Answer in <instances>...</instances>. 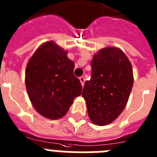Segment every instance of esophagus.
<instances>
[{
	"instance_id": "34e87169",
	"label": "esophagus",
	"mask_w": 157,
	"mask_h": 157,
	"mask_svg": "<svg viewBox=\"0 0 157 157\" xmlns=\"http://www.w3.org/2000/svg\"><path fill=\"white\" fill-rule=\"evenodd\" d=\"M80 81H81V85L84 86V85H85V77H84V76H81V77H80Z\"/></svg>"
}]
</instances>
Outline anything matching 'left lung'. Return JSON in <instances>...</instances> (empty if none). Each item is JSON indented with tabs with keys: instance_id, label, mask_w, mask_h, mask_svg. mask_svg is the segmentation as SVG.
Segmentation results:
<instances>
[{
	"instance_id": "left-lung-1",
	"label": "left lung",
	"mask_w": 157,
	"mask_h": 157,
	"mask_svg": "<svg viewBox=\"0 0 157 157\" xmlns=\"http://www.w3.org/2000/svg\"><path fill=\"white\" fill-rule=\"evenodd\" d=\"M92 75L85 82L82 97L94 124L111 123L123 112L133 86L132 63L121 49L99 50L91 61Z\"/></svg>"
}]
</instances>
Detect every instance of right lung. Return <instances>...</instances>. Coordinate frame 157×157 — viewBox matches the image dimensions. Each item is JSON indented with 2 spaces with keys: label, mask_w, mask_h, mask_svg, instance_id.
I'll return each mask as SVG.
<instances>
[{
  "label": "right lung",
  "mask_w": 157,
  "mask_h": 157,
  "mask_svg": "<svg viewBox=\"0 0 157 157\" xmlns=\"http://www.w3.org/2000/svg\"><path fill=\"white\" fill-rule=\"evenodd\" d=\"M54 41L43 43L29 59L25 83L36 111L49 119H58L68 111L81 95V81L73 75L74 62Z\"/></svg>",
  "instance_id": "right-lung-1"
}]
</instances>
